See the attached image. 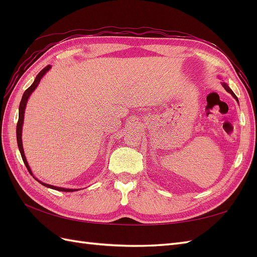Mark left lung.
Wrapping results in <instances>:
<instances>
[{"label": "left lung", "instance_id": "1", "mask_svg": "<svg viewBox=\"0 0 257 257\" xmlns=\"http://www.w3.org/2000/svg\"><path fill=\"white\" fill-rule=\"evenodd\" d=\"M222 85H223V87H224V88H225V90H226L227 92H230V94H231V95H232V96H233L234 98H235V99H236V100L238 101V99H237V97H236V96H235V94H234V92L232 91V89L230 88V87H228V86H227V85H226L225 83H222Z\"/></svg>", "mask_w": 257, "mask_h": 257}]
</instances>
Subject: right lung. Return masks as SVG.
Returning a JSON list of instances; mask_svg holds the SVG:
<instances>
[{"label":"right lung","mask_w":257,"mask_h":257,"mask_svg":"<svg viewBox=\"0 0 257 257\" xmlns=\"http://www.w3.org/2000/svg\"><path fill=\"white\" fill-rule=\"evenodd\" d=\"M51 69V65H47V66L45 68H43L40 73H38V75L36 76V78L34 80V83H33L29 88H27L24 94H23V97H22V100L20 102V107H19V121H18V125H16V139H18V146H19V149H20V152H21V156H22V159H23V162L25 167L27 168V170H29V172L33 176V173L31 171V168L29 166V163H27L26 161V158H25V155H24V150H23V144H22V127H23V121H24V112H25V107H26V102L27 100H29V97L31 96V94L33 91L35 90V88L37 87V85L40 84L41 79L43 78V76H44L48 70ZM34 177V176H33ZM35 178V177H34ZM36 179V178H35ZM37 180V179H36ZM38 181V180H37ZM41 184L45 185V187L47 188H51V189H54V190H58V191H63V192H74V191H78L79 189H65V188H59V187H54V185H51V184H47V183H44L42 181H38Z\"/></svg>","instance_id":"1"}]
</instances>
